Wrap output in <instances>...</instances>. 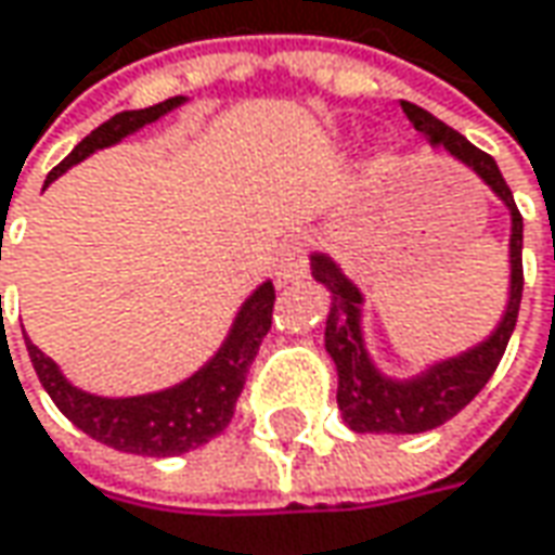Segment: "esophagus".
<instances>
[{
  "mask_svg": "<svg viewBox=\"0 0 555 555\" xmlns=\"http://www.w3.org/2000/svg\"><path fill=\"white\" fill-rule=\"evenodd\" d=\"M307 273V245L300 240L285 242L282 255L276 260V276L279 282H295Z\"/></svg>",
  "mask_w": 555,
  "mask_h": 555,
  "instance_id": "34e87169",
  "label": "esophagus"
}]
</instances>
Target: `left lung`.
I'll return each mask as SVG.
<instances>
[{
    "label": "left lung",
    "instance_id": "8db88e82",
    "mask_svg": "<svg viewBox=\"0 0 555 555\" xmlns=\"http://www.w3.org/2000/svg\"><path fill=\"white\" fill-rule=\"evenodd\" d=\"M409 122L430 138L433 146H446L454 159L469 165L482 181L504 199L513 220L509 233V300L501 325L467 353L436 362L411 380H390L374 369L362 340V295L350 279L340 273L335 260L325 255L310 258L315 282L332 292V313L325 319V350L337 369V409L347 427L356 433H427L451 421L457 411L473 402V396L488 384L498 362L504 359L509 335L519 319L522 304V215L513 202L498 163L473 146L446 122L417 104L402 101Z\"/></svg>",
    "mask_w": 555,
    "mask_h": 555
}]
</instances>
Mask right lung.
Wrapping results in <instances>:
<instances>
[{"label":"right lung","instance_id":"right-lung-1","mask_svg":"<svg viewBox=\"0 0 555 555\" xmlns=\"http://www.w3.org/2000/svg\"><path fill=\"white\" fill-rule=\"evenodd\" d=\"M186 98H168L163 104H153L146 109L116 113L113 119L98 125L86 141H79L64 163L51 168L46 183L61 178L69 165L82 163L94 150L119 144L131 131L156 122L159 116L171 113ZM273 304H276V288H273V282H263L258 292L242 304L240 315L230 328V337L223 340V347L208 365H202L199 372L186 377L178 387L146 392V396H128V399H104V396L76 390L61 374V369L27 335L24 340H27L29 362L51 396V402L79 430L116 451L146 454V457H171V454H183V451H193L211 442L233 421L236 399L245 387L248 369L258 356L260 340L273 325Z\"/></svg>","mask_w":555,"mask_h":555}]
</instances>
